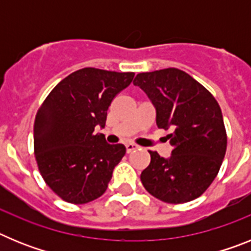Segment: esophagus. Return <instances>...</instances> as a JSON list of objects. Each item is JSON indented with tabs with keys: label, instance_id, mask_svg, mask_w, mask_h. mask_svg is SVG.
<instances>
[{
	"label": "esophagus",
	"instance_id": "1",
	"mask_svg": "<svg viewBox=\"0 0 251 251\" xmlns=\"http://www.w3.org/2000/svg\"><path fill=\"white\" fill-rule=\"evenodd\" d=\"M126 148H127V152L130 153V152H133L134 150H137V148H138V146L133 145V143H127V145H126Z\"/></svg>",
	"mask_w": 251,
	"mask_h": 251
}]
</instances>
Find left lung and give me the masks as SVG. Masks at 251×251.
<instances>
[{
	"label": "left lung",
	"mask_w": 251,
	"mask_h": 251,
	"mask_svg": "<svg viewBox=\"0 0 251 251\" xmlns=\"http://www.w3.org/2000/svg\"><path fill=\"white\" fill-rule=\"evenodd\" d=\"M133 84L156 108L158 128L174 147L168 158L150 151L151 163L141 181L152 196L167 203H183L203 194L225 157L227 137L220 105L191 75L176 68L141 73Z\"/></svg>",
	"instance_id": "obj_1"
}]
</instances>
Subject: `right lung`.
Masks as SVG:
<instances>
[{
	"label": "right lung",
	"mask_w": 251,
	"mask_h": 251,
	"mask_svg": "<svg viewBox=\"0 0 251 251\" xmlns=\"http://www.w3.org/2000/svg\"><path fill=\"white\" fill-rule=\"evenodd\" d=\"M133 77L134 73L80 69L60 81L37 110L34 148L39 171L66 202H90L105 192L126 147L106 143L94 129L105 127L110 103Z\"/></svg>",
	"instance_id": "obj_1"
}]
</instances>
